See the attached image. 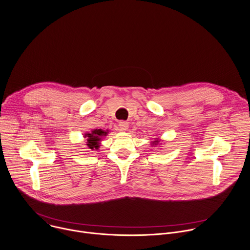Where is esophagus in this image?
I'll return each mask as SVG.
<instances>
[{
  "label": "esophagus",
  "mask_w": 250,
  "mask_h": 250,
  "mask_svg": "<svg viewBox=\"0 0 250 250\" xmlns=\"http://www.w3.org/2000/svg\"><path fill=\"white\" fill-rule=\"evenodd\" d=\"M119 128H120V130H122V131L126 130V129L128 128V123H127V122H125V121L120 122V123H119Z\"/></svg>",
  "instance_id": "1"
}]
</instances>
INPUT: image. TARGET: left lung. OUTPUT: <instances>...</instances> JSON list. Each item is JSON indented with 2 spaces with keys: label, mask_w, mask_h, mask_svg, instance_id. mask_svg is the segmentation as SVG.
<instances>
[{
  "label": "left lung",
  "mask_w": 250,
  "mask_h": 250,
  "mask_svg": "<svg viewBox=\"0 0 250 250\" xmlns=\"http://www.w3.org/2000/svg\"><path fill=\"white\" fill-rule=\"evenodd\" d=\"M160 142H161V139H159V138H155V140H154V141H152V142H151V144H152L153 146H157L158 144H160V145L162 144V143H160Z\"/></svg>",
  "instance_id": "1"
}]
</instances>
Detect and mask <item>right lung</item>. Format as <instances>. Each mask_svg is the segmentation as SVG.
<instances>
[{
    "label": "right lung",
    "instance_id": "add662e5",
    "mask_svg": "<svg viewBox=\"0 0 250 250\" xmlns=\"http://www.w3.org/2000/svg\"><path fill=\"white\" fill-rule=\"evenodd\" d=\"M109 133V130H104L101 128H95L90 132L84 133V138L86 139V146L89 150H97L100 148V142L102 141V138L104 136H107Z\"/></svg>",
    "mask_w": 250,
    "mask_h": 250
}]
</instances>
